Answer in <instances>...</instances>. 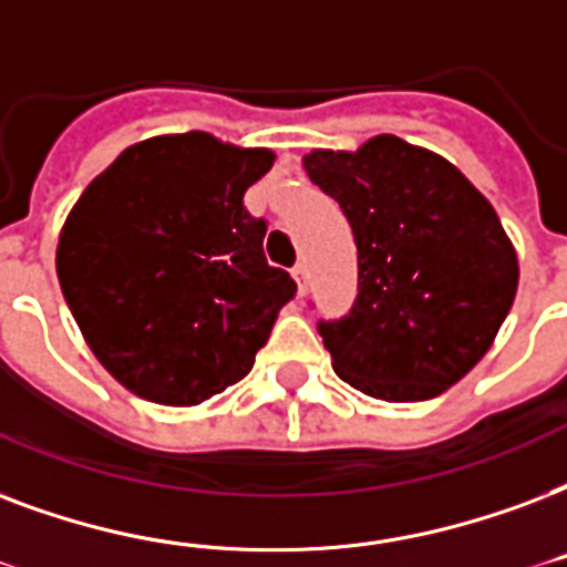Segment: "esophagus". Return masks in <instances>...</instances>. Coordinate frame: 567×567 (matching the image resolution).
Listing matches in <instances>:
<instances>
[{
  "label": "esophagus",
  "mask_w": 567,
  "mask_h": 567,
  "mask_svg": "<svg viewBox=\"0 0 567 567\" xmlns=\"http://www.w3.org/2000/svg\"><path fill=\"white\" fill-rule=\"evenodd\" d=\"M293 279H297V288H300V293H306V288H309V276H306V265L293 267Z\"/></svg>",
  "instance_id": "1"
}]
</instances>
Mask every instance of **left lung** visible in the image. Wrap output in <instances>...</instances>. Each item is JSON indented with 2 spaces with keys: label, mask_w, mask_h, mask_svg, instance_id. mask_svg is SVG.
Returning <instances> with one entry per match:
<instances>
[{
  "label": "left lung",
  "mask_w": 567,
  "mask_h": 567,
  "mask_svg": "<svg viewBox=\"0 0 567 567\" xmlns=\"http://www.w3.org/2000/svg\"><path fill=\"white\" fill-rule=\"evenodd\" d=\"M357 244L353 309L318 321L332 371L371 399L425 401L494 344L517 293V255L478 189L434 151L374 136L302 157Z\"/></svg>",
  "instance_id": "1"
}]
</instances>
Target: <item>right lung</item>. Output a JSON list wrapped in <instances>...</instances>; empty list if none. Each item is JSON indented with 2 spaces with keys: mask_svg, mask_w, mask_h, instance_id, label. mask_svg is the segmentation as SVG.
<instances>
[{
  "mask_svg": "<svg viewBox=\"0 0 567 567\" xmlns=\"http://www.w3.org/2000/svg\"><path fill=\"white\" fill-rule=\"evenodd\" d=\"M274 151L210 133L136 142L64 219L55 274L101 365L140 399L193 408L249 374L297 293L244 193Z\"/></svg>",
  "mask_w": 567,
  "mask_h": 567,
  "instance_id": "obj_1",
  "label": "right lung"
}]
</instances>
